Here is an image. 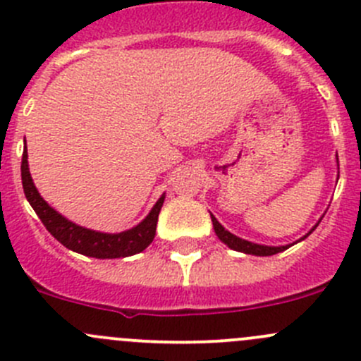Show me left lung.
<instances>
[{"mask_svg": "<svg viewBox=\"0 0 361 361\" xmlns=\"http://www.w3.org/2000/svg\"><path fill=\"white\" fill-rule=\"evenodd\" d=\"M211 220H213V227H214V232H216L218 239H220L221 243H225V245H227L228 248H232V250H235V251H243V253H248V255H257V257H269V255H276V253H279V251H285L286 248H290V246H262V245H255V243L245 241V239L238 238V235H234V234H231V232H228V231H225V228L221 227L220 224H218V220L213 216V214H211ZM314 228H312V231H314ZM311 232H309V234H311ZM307 235H304V238H302V239H305V238H307Z\"/></svg>", "mask_w": 361, "mask_h": 361, "instance_id": "8db88e82", "label": "left lung"}]
</instances>
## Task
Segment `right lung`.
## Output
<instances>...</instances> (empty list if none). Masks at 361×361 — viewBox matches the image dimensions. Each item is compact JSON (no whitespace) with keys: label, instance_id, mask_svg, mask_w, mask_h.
Masks as SVG:
<instances>
[{"label":"right lung","instance_id":"obj_1","mask_svg":"<svg viewBox=\"0 0 361 361\" xmlns=\"http://www.w3.org/2000/svg\"><path fill=\"white\" fill-rule=\"evenodd\" d=\"M20 173H23L24 194L29 204L36 211L47 231L66 248L94 258H122L140 253L154 241L164 195L140 225H136L130 231L120 232V234H103V232L89 231V228L73 224V221L61 216L56 209H52L49 204L43 201V197L38 194L35 183H32L31 174H29L27 152L25 150L23 154Z\"/></svg>","mask_w":361,"mask_h":361}]
</instances>
